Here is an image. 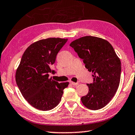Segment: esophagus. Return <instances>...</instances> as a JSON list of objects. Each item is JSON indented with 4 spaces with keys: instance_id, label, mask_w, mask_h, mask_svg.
<instances>
[{
    "instance_id": "1",
    "label": "esophagus",
    "mask_w": 135,
    "mask_h": 135,
    "mask_svg": "<svg viewBox=\"0 0 135 135\" xmlns=\"http://www.w3.org/2000/svg\"><path fill=\"white\" fill-rule=\"evenodd\" d=\"M70 83H71L72 85H74V86H76V85H78V83H75V82H70Z\"/></svg>"
}]
</instances>
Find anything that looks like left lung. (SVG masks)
Wrapping results in <instances>:
<instances>
[{"label": "left lung", "mask_w": 135, "mask_h": 135, "mask_svg": "<svg viewBox=\"0 0 135 135\" xmlns=\"http://www.w3.org/2000/svg\"><path fill=\"white\" fill-rule=\"evenodd\" d=\"M79 57L89 71L93 82L88 83L89 91L81 98L85 107L98 110L106 106L118 88L121 78V61L113 47L102 38L86 36L71 42Z\"/></svg>", "instance_id": "obj_1"}]
</instances>
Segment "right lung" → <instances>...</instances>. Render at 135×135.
Masks as SVG:
<instances>
[{
	"label": "right lung",
	"mask_w": 135,
	"mask_h": 135,
	"mask_svg": "<svg viewBox=\"0 0 135 135\" xmlns=\"http://www.w3.org/2000/svg\"><path fill=\"white\" fill-rule=\"evenodd\" d=\"M67 40L59 38L40 40L29 46L21 57L16 71L17 85L26 100L37 109L47 111L55 108L69 84L49 78V73H56L50 66Z\"/></svg>",
	"instance_id": "obj_1"
}]
</instances>
